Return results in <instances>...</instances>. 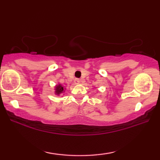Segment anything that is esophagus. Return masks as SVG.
I'll return each instance as SVG.
<instances>
[{"instance_id": "34e87169", "label": "esophagus", "mask_w": 160, "mask_h": 160, "mask_svg": "<svg viewBox=\"0 0 160 160\" xmlns=\"http://www.w3.org/2000/svg\"><path fill=\"white\" fill-rule=\"evenodd\" d=\"M80 83V80L78 79V78H76L75 80H74V84H78Z\"/></svg>"}]
</instances>
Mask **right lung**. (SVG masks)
Returning <instances> with one entry per match:
<instances>
[{
	"mask_svg": "<svg viewBox=\"0 0 160 160\" xmlns=\"http://www.w3.org/2000/svg\"><path fill=\"white\" fill-rule=\"evenodd\" d=\"M65 91V87H63L62 84L58 83V84H56L54 86V94L58 97H60V95H64Z\"/></svg>",
	"mask_w": 160,
	"mask_h": 160,
	"instance_id": "right-lung-1",
	"label": "right lung"
}]
</instances>
